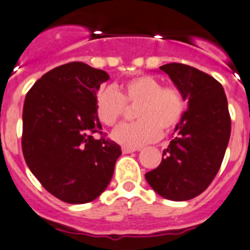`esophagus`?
<instances>
[{"mask_svg":"<svg viewBox=\"0 0 250 250\" xmlns=\"http://www.w3.org/2000/svg\"><path fill=\"white\" fill-rule=\"evenodd\" d=\"M137 150V148H135V147H122V152H123V154H131V152H135V151Z\"/></svg>","mask_w":250,"mask_h":250,"instance_id":"34e87169","label":"esophagus"}]
</instances>
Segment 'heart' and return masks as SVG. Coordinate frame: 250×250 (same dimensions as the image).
Returning a JSON list of instances; mask_svg holds the SVG:
<instances>
[{
  "instance_id": "obj_1",
  "label": "heart",
  "mask_w": 250,
  "mask_h": 250,
  "mask_svg": "<svg viewBox=\"0 0 250 250\" xmlns=\"http://www.w3.org/2000/svg\"><path fill=\"white\" fill-rule=\"evenodd\" d=\"M125 103L137 105L135 123H123L112 132V138L125 147H141L157 141L161 129L175 128L183 119L187 100L178 89L164 87L160 80L148 75L129 80L121 90L102 89L96 94L95 113L103 125H113L125 110Z\"/></svg>"
}]
</instances>
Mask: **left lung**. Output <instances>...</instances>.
<instances>
[{"mask_svg":"<svg viewBox=\"0 0 250 250\" xmlns=\"http://www.w3.org/2000/svg\"><path fill=\"white\" fill-rule=\"evenodd\" d=\"M160 70L183 94L188 108L160 165L145 177L161 197L188 201L206 189L221 167L231 132L228 99L219 81L194 67L167 63Z\"/></svg>","mask_w":250,"mask_h":250,"instance_id":"8db88e82","label":"left lung"}]
</instances>
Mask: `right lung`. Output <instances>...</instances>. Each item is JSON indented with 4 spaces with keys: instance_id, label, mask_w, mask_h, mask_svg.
Masks as SVG:
<instances>
[{
    "instance_id": "obj_1",
    "label": "right lung",
    "mask_w": 250,
    "mask_h": 250,
    "mask_svg": "<svg viewBox=\"0 0 250 250\" xmlns=\"http://www.w3.org/2000/svg\"><path fill=\"white\" fill-rule=\"evenodd\" d=\"M109 75L83 62L50 70L26 94L22 154L30 171L58 200L94 201L108 187L121 156L119 145L96 140L102 129L95 98Z\"/></svg>"
}]
</instances>
